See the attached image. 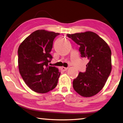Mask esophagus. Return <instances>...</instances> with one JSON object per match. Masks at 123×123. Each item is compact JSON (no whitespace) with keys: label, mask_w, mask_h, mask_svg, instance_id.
<instances>
[{"label":"esophagus","mask_w":123,"mask_h":123,"mask_svg":"<svg viewBox=\"0 0 123 123\" xmlns=\"http://www.w3.org/2000/svg\"><path fill=\"white\" fill-rule=\"evenodd\" d=\"M61 70L63 71V72H65V71H66L68 69V67H61Z\"/></svg>","instance_id":"34e87169"}]
</instances>
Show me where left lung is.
<instances>
[{"label":"left lung","mask_w":123,"mask_h":123,"mask_svg":"<svg viewBox=\"0 0 123 123\" xmlns=\"http://www.w3.org/2000/svg\"><path fill=\"white\" fill-rule=\"evenodd\" d=\"M80 46L82 57L87 58L85 73H79L73 80V88L80 96H93L104 86L111 70V50L104 40L92 31L67 34Z\"/></svg>","instance_id":"8db88e82"}]
</instances>
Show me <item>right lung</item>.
Returning <instances> with one entry per match:
<instances>
[{
    "mask_svg": "<svg viewBox=\"0 0 123 123\" xmlns=\"http://www.w3.org/2000/svg\"><path fill=\"white\" fill-rule=\"evenodd\" d=\"M59 33L37 30L27 37L19 46L18 68L26 84L32 91L46 93L55 88L61 72L49 66L53 58L50 52L53 41Z\"/></svg>",
    "mask_w": 123,
    "mask_h": 123,
    "instance_id": "obj_1",
    "label": "right lung"
}]
</instances>
